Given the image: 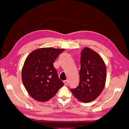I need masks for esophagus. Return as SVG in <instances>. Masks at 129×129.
<instances>
[{
	"label": "esophagus",
	"mask_w": 129,
	"mask_h": 129,
	"mask_svg": "<svg viewBox=\"0 0 129 129\" xmlns=\"http://www.w3.org/2000/svg\"><path fill=\"white\" fill-rule=\"evenodd\" d=\"M63 83L65 85H67L68 83V80H65L63 81Z\"/></svg>",
	"instance_id": "obj_1"
}]
</instances>
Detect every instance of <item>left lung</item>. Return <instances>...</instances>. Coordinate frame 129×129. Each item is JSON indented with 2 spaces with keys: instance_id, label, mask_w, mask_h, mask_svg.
I'll return each instance as SVG.
<instances>
[{
  "instance_id": "1",
  "label": "left lung",
  "mask_w": 129,
  "mask_h": 129,
  "mask_svg": "<svg viewBox=\"0 0 129 129\" xmlns=\"http://www.w3.org/2000/svg\"><path fill=\"white\" fill-rule=\"evenodd\" d=\"M80 82L71 91L81 102L94 100L102 92L107 77V69L101 57L96 52L85 47L81 51Z\"/></svg>"
}]
</instances>
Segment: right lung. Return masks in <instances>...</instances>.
<instances>
[{
	"mask_svg": "<svg viewBox=\"0 0 129 129\" xmlns=\"http://www.w3.org/2000/svg\"><path fill=\"white\" fill-rule=\"evenodd\" d=\"M63 50L50 47L40 48L32 52L26 58L22 70V81L33 99L46 102L63 85L53 65Z\"/></svg>",
	"mask_w": 129,
	"mask_h": 129,
	"instance_id": "1",
	"label": "right lung"
}]
</instances>
